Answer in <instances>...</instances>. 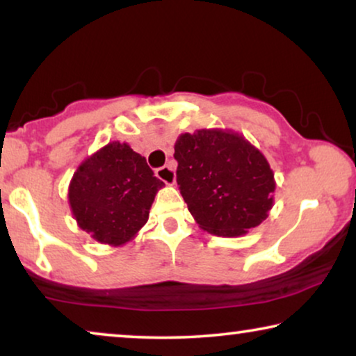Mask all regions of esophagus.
<instances>
[{"instance_id":"esophagus-1","label":"esophagus","mask_w":356,"mask_h":356,"mask_svg":"<svg viewBox=\"0 0 356 356\" xmlns=\"http://www.w3.org/2000/svg\"><path fill=\"white\" fill-rule=\"evenodd\" d=\"M157 177L162 179L165 184H175V179H177V175H175V170L172 167H160L157 168Z\"/></svg>"}]
</instances>
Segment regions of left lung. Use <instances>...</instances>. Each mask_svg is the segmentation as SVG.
I'll return each mask as SVG.
<instances>
[{
  "label": "left lung",
  "instance_id": "8db88e82",
  "mask_svg": "<svg viewBox=\"0 0 356 356\" xmlns=\"http://www.w3.org/2000/svg\"><path fill=\"white\" fill-rule=\"evenodd\" d=\"M177 183L199 227L236 236L266 220L275 189L264 155L241 136L199 129L175 144Z\"/></svg>",
  "mask_w": 356,
  "mask_h": 356
}]
</instances>
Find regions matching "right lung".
I'll return each mask as SVG.
<instances>
[{
  "instance_id": "obj_1",
  "label": "right lung",
  "mask_w": 356,
  "mask_h": 356,
  "mask_svg": "<svg viewBox=\"0 0 356 356\" xmlns=\"http://www.w3.org/2000/svg\"><path fill=\"white\" fill-rule=\"evenodd\" d=\"M163 186L140 154L111 143L77 168L70 204L82 230L105 245H123L147 222L159 188Z\"/></svg>"
}]
</instances>
